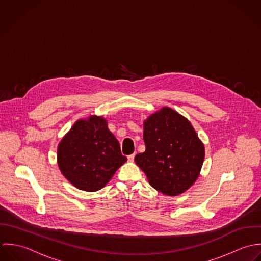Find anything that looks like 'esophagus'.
<instances>
[{
    "label": "esophagus",
    "mask_w": 261,
    "mask_h": 261,
    "mask_svg": "<svg viewBox=\"0 0 261 261\" xmlns=\"http://www.w3.org/2000/svg\"><path fill=\"white\" fill-rule=\"evenodd\" d=\"M134 157H135V154L133 153V154H131V155H128L127 158H128V161H130V162H133L134 161Z\"/></svg>",
    "instance_id": "esophagus-1"
}]
</instances>
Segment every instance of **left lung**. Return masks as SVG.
Segmentation results:
<instances>
[{"label": "left lung", "mask_w": 261, "mask_h": 261, "mask_svg": "<svg viewBox=\"0 0 261 261\" xmlns=\"http://www.w3.org/2000/svg\"><path fill=\"white\" fill-rule=\"evenodd\" d=\"M145 151L135 156L152 188L166 196L186 192L197 180L205 148L190 121L163 107L144 121Z\"/></svg>", "instance_id": "left-lung-1"}]
</instances>
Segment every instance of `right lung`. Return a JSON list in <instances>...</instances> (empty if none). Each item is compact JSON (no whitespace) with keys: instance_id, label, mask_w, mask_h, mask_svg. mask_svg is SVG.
<instances>
[{"instance_id":"1","label":"right lung","mask_w":261,"mask_h":261,"mask_svg":"<svg viewBox=\"0 0 261 261\" xmlns=\"http://www.w3.org/2000/svg\"><path fill=\"white\" fill-rule=\"evenodd\" d=\"M126 161L106 119L99 116L77 120L57 148L61 173L75 188L87 192L104 188Z\"/></svg>"}]
</instances>
